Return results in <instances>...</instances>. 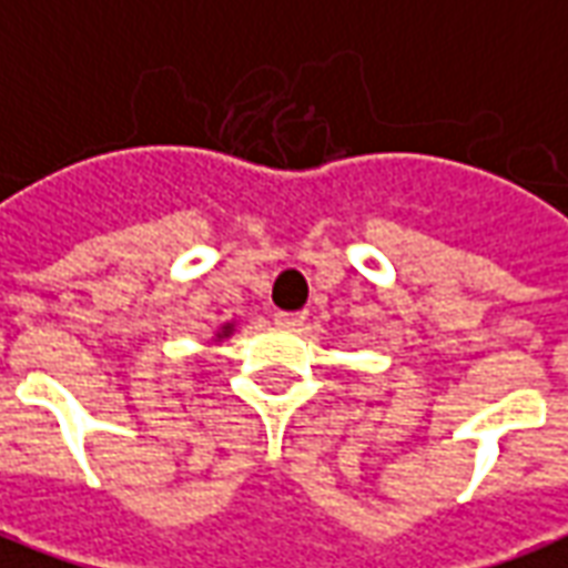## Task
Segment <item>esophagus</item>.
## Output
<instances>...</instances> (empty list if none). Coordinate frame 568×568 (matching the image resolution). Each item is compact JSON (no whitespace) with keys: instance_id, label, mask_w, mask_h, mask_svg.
<instances>
[{"instance_id":"1","label":"esophagus","mask_w":568,"mask_h":568,"mask_svg":"<svg viewBox=\"0 0 568 568\" xmlns=\"http://www.w3.org/2000/svg\"><path fill=\"white\" fill-rule=\"evenodd\" d=\"M304 320H307V313H276V316H273V322H276L280 328H292V332L301 328Z\"/></svg>"}]
</instances>
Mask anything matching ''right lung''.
Returning <instances> with one entry per match:
<instances>
[{"mask_svg":"<svg viewBox=\"0 0 568 568\" xmlns=\"http://www.w3.org/2000/svg\"><path fill=\"white\" fill-rule=\"evenodd\" d=\"M234 332H236V322H222V325H219V328L212 332V344H215V346L224 344V341H227V337H231Z\"/></svg>","mask_w":568,"mask_h":568,"instance_id":"add662e5","label":"right lung"}]
</instances>
